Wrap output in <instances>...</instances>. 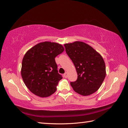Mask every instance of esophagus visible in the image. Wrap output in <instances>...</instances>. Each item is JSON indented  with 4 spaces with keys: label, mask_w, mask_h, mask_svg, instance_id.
<instances>
[{
    "label": "esophagus",
    "mask_w": 128,
    "mask_h": 128,
    "mask_svg": "<svg viewBox=\"0 0 128 128\" xmlns=\"http://www.w3.org/2000/svg\"><path fill=\"white\" fill-rule=\"evenodd\" d=\"M64 76L65 78H67V72H65L64 73Z\"/></svg>",
    "instance_id": "34e87169"
}]
</instances>
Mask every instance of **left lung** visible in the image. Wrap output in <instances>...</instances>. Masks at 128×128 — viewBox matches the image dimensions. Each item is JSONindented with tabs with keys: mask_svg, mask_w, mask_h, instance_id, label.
<instances>
[{
	"mask_svg": "<svg viewBox=\"0 0 128 128\" xmlns=\"http://www.w3.org/2000/svg\"><path fill=\"white\" fill-rule=\"evenodd\" d=\"M64 46L78 74L76 80L70 82V86L76 92L83 96L94 93L106 76V66L102 57L92 46L82 42L65 44Z\"/></svg>",
	"mask_w": 128,
	"mask_h": 128,
	"instance_id": "obj_1",
	"label": "left lung"
}]
</instances>
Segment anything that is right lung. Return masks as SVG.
Here are the masks:
<instances>
[{"label": "right lung", "mask_w": 128, "mask_h": 128, "mask_svg": "<svg viewBox=\"0 0 128 128\" xmlns=\"http://www.w3.org/2000/svg\"><path fill=\"white\" fill-rule=\"evenodd\" d=\"M64 51L61 44L45 42L26 53L22 60L21 76L25 85L34 94L45 98L56 92L62 76L58 73L55 58Z\"/></svg>", "instance_id": "right-lung-1"}]
</instances>
